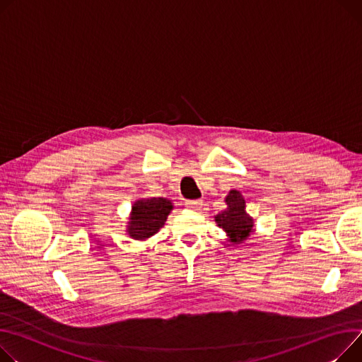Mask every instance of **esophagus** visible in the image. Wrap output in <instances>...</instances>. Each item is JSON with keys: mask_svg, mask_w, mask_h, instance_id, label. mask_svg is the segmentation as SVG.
Instances as JSON below:
<instances>
[{"mask_svg": "<svg viewBox=\"0 0 362 362\" xmlns=\"http://www.w3.org/2000/svg\"><path fill=\"white\" fill-rule=\"evenodd\" d=\"M186 208H189V209H192V211H198V209H201L202 208V205H204V202L202 201H186Z\"/></svg>", "mask_w": 362, "mask_h": 362, "instance_id": "34e87169", "label": "esophagus"}]
</instances>
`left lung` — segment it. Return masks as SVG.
Wrapping results in <instances>:
<instances>
[{
    "label": "left lung",
    "instance_id": "left-lung-1",
    "mask_svg": "<svg viewBox=\"0 0 362 362\" xmlns=\"http://www.w3.org/2000/svg\"><path fill=\"white\" fill-rule=\"evenodd\" d=\"M224 201L227 208L214 216L215 223L226 231L228 243H243L255 233V221L246 211V199L238 190L231 189Z\"/></svg>",
    "mask_w": 362,
    "mask_h": 362
}]
</instances>
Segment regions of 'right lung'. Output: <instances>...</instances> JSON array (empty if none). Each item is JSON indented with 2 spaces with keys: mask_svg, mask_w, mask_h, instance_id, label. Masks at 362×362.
<instances>
[{
  "mask_svg": "<svg viewBox=\"0 0 362 362\" xmlns=\"http://www.w3.org/2000/svg\"><path fill=\"white\" fill-rule=\"evenodd\" d=\"M173 211V202L167 198L136 199L129 212L127 233L134 240H148L160 231L168 214Z\"/></svg>",
  "mask_w": 362,
  "mask_h": 362,
  "instance_id": "right-lung-1",
  "label": "right lung"
}]
</instances>
